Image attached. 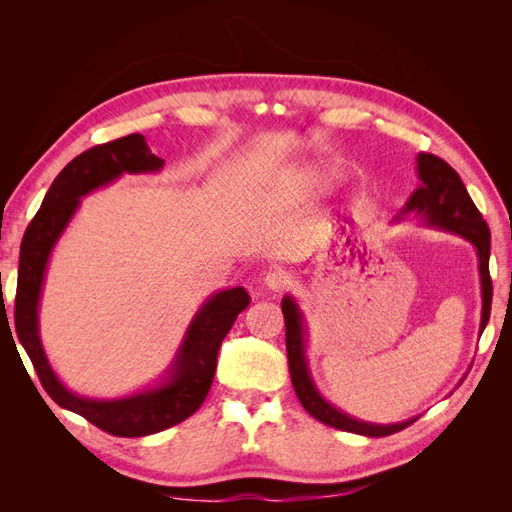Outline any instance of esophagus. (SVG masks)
Here are the masks:
<instances>
[{
    "label": "esophagus",
    "instance_id": "1",
    "mask_svg": "<svg viewBox=\"0 0 512 512\" xmlns=\"http://www.w3.org/2000/svg\"><path fill=\"white\" fill-rule=\"evenodd\" d=\"M288 273H284V271H280V269H275V271H269L267 275H265V286H267V290H271V292H282L286 286H288Z\"/></svg>",
    "mask_w": 512,
    "mask_h": 512
}]
</instances>
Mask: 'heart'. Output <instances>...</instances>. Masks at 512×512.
Instances as JSON below:
<instances>
[{"label":"heart","instance_id":"heart-1","mask_svg":"<svg viewBox=\"0 0 512 512\" xmlns=\"http://www.w3.org/2000/svg\"><path fill=\"white\" fill-rule=\"evenodd\" d=\"M339 177H342L339 168H335L331 164H316V166L305 170V173L299 177V183L305 192L322 194V192L331 190L333 185L339 181Z\"/></svg>","mask_w":512,"mask_h":512}]
</instances>
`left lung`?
<instances>
[{
  "mask_svg": "<svg viewBox=\"0 0 512 512\" xmlns=\"http://www.w3.org/2000/svg\"><path fill=\"white\" fill-rule=\"evenodd\" d=\"M416 175L421 179V185L412 192L408 203L404 205L393 222H401L408 213H414L416 218H421L427 226L440 228L446 232H453L463 239H468L478 256V275H480V294H483V309H480V329L478 335H483L489 314H491V297L493 286L489 277V247H491V232L483 215L472 203V198L463 185L457 170L448 166L442 158L433 156V153H418L416 158ZM282 314L286 322V352H288V367L294 393H297L301 406L318 418L320 423L359 433V436L367 438H384L406 429L412 425L416 418H408L404 423L393 425H376L359 421L339 408H335L331 401L322 397V393L316 389L314 378L309 374L307 365V327L305 316L301 307L297 305L290 294L282 299ZM463 382V380H461ZM459 382V384H461Z\"/></svg>",
  "mask_w": 512,
  "mask_h": 512,
  "instance_id": "left-lung-1",
  "label": "left lung"
}]
</instances>
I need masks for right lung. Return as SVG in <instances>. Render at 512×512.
I'll return each mask as SVG.
<instances>
[{
    "label": "right lung",
    "mask_w": 512,
    "mask_h": 512,
    "mask_svg": "<svg viewBox=\"0 0 512 512\" xmlns=\"http://www.w3.org/2000/svg\"><path fill=\"white\" fill-rule=\"evenodd\" d=\"M162 168L164 160L151 153L143 134H130L83 151L55 177L21 243L14 301V327L21 346L32 359L44 391L57 406L81 414L119 438L151 436L185 421L200 408L211 389L222 339L250 305V294L243 286L211 294L188 324L162 382L145 391L115 399H91L72 393L57 378L42 348L38 324L40 294L53 247L81 207L83 196L123 175H149L160 173Z\"/></svg>",
    "instance_id": "add662e5"
}]
</instances>
